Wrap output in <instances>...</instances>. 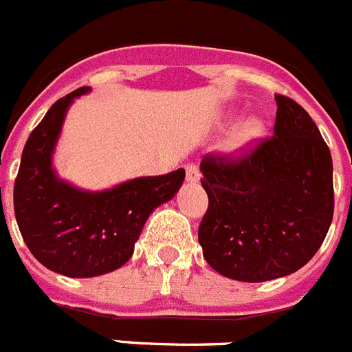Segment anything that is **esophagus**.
<instances>
[{
  "label": "esophagus",
  "mask_w": 352,
  "mask_h": 352,
  "mask_svg": "<svg viewBox=\"0 0 352 352\" xmlns=\"http://www.w3.org/2000/svg\"><path fill=\"white\" fill-rule=\"evenodd\" d=\"M185 179H187L188 183H199L201 174L196 165H192V164L185 165Z\"/></svg>",
  "instance_id": "esophagus-1"
}]
</instances>
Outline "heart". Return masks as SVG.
<instances>
[{
  "label": "heart",
  "mask_w": 352,
  "mask_h": 352,
  "mask_svg": "<svg viewBox=\"0 0 352 352\" xmlns=\"http://www.w3.org/2000/svg\"><path fill=\"white\" fill-rule=\"evenodd\" d=\"M265 137V122L256 116L245 117L244 121L231 130L226 144H224V153L230 158H242L253 151L258 144Z\"/></svg>",
  "instance_id": "obj_1"
}]
</instances>
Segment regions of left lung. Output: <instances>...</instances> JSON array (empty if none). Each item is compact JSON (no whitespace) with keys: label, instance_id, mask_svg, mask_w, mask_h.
<instances>
[{"label":"left lung","instance_id":"8db88e82","mask_svg":"<svg viewBox=\"0 0 352 352\" xmlns=\"http://www.w3.org/2000/svg\"><path fill=\"white\" fill-rule=\"evenodd\" d=\"M278 103L274 135L242 160L201 162L208 210L203 256L236 281L260 283L310 262L331 226L333 160L319 128L290 98Z\"/></svg>","mask_w":352,"mask_h":352}]
</instances>
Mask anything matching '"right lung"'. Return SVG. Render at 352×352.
<instances>
[{
    "mask_svg": "<svg viewBox=\"0 0 352 352\" xmlns=\"http://www.w3.org/2000/svg\"><path fill=\"white\" fill-rule=\"evenodd\" d=\"M89 87L58 99L30 133L14 183V212L25 244L44 267L69 278H94L124 265L147 217L178 194L185 170L85 190L53 167L69 107Z\"/></svg>",
    "mask_w": 352,
    "mask_h": 352,
    "instance_id": "right-lung-1",
    "label": "right lung"
}]
</instances>
